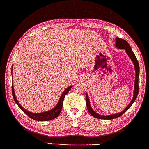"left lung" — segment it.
Listing matches in <instances>:
<instances>
[{
	"instance_id": "1",
	"label": "left lung",
	"mask_w": 149,
	"mask_h": 149,
	"mask_svg": "<svg viewBox=\"0 0 149 149\" xmlns=\"http://www.w3.org/2000/svg\"><path fill=\"white\" fill-rule=\"evenodd\" d=\"M116 47L119 49H124L126 50V52L127 53V55H129V57H130L131 60H132L133 63H134V68H135V72H136V79L135 81H134V96H133V98L131 102L129 103V104L121 112L116 113V114H111V115H107V116H104V115H100L99 113H96L95 111L92 109V108L91 107L90 102H89V97H88L87 94H86V102H87V107L88 111L90 113L92 116H93L94 117L97 118V119H116V118L119 117L120 116L123 114L124 113H125L131 106L133 104L134 102H135L136 99L137 95L139 93V62L137 60L136 57L135 55L133 52L132 48H131L130 45H129L125 40L121 39V38H116Z\"/></svg>"
}]
</instances>
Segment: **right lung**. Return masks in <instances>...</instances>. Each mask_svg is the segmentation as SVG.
I'll list each match as a JSON object with an SVG mask.
<instances>
[{"mask_svg": "<svg viewBox=\"0 0 149 149\" xmlns=\"http://www.w3.org/2000/svg\"><path fill=\"white\" fill-rule=\"evenodd\" d=\"M72 86H70V87L67 88V89L64 91L63 93L62 94L61 97H60V100H59L58 103H57V104L56 105L55 107H54L52 109L49 110V111H45V112H42V113H33V112H30L29 111H28V110L25 109H24L23 107L20 104V103L17 102L16 97H15V92H14V89H13V85H12V94L15 103L18 105V107H20V109H21L24 113H26L30 118H31V119L33 120H36V121H49V120L55 119L56 117H57V116H59V114H60V111H61L62 108V103H63L64 98H65V95L70 92V90L72 89Z\"/></svg>", "mask_w": 149, "mask_h": 149, "instance_id": "obj_1", "label": "right lung"}]
</instances>
